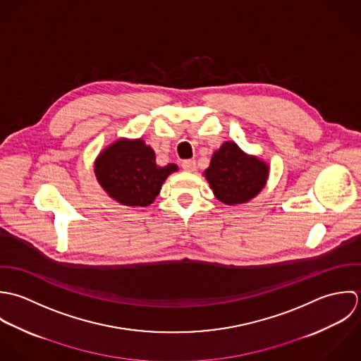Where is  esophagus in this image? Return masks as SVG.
<instances>
[{"label":"esophagus","mask_w":361,"mask_h":361,"mask_svg":"<svg viewBox=\"0 0 361 361\" xmlns=\"http://www.w3.org/2000/svg\"><path fill=\"white\" fill-rule=\"evenodd\" d=\"M183 169L185 170V171H195V169H197V163H195V160H184L183 161Z\"/></svg>","instance_id":"obj_1"}]
</instances>
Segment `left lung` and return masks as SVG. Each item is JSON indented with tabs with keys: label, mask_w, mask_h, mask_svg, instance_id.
<instances>
[{
	"label": "left lung",
	"mask_w": 361,
	"mask_h": 361,
	"mask_svg": "<svg viewBox=\"0 0 361 361\" xmlns=\"http://www.w3.org/2000/svg\"><path fill=\"white\" fill-rule=\"evenodd\" d=\"M204 176L220 202L238 205L261 192L269 176V166L243 152L235 142H224L214 153Z\"/></svg>",
	"instance_id": "8db88e82"
}]
</instances>
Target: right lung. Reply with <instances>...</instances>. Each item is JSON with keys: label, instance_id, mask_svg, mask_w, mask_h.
Instances as JSON below:
<instances>
[{"label": "right lung", "instance_id": "1", "mask_svg": "<svg viewBox=\"0 0 361 361\" xmlns=\"http://www.w3.org/2000/svg\"><path fill=\"white\" fill-rule=\"evenodd\" d=\"M174 163L157 166L142 140H118L99 153L94 174L110 198L126 207H147L159 195L166 178L177 171Z\"/></svg>", "mask_w": 361, "mask_h": 361}]
</instances>
